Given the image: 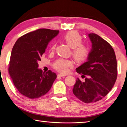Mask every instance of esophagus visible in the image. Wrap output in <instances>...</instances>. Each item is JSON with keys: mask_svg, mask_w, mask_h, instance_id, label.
I'll list each match as a JSON object with an SVG mask.
<instances>
[{"mask_svg": "<svg viewBox=\"0 0 127 127\" xmlns=\"http://www.w3.org/2000/svg\"><path fill=\"white\" fill-rule=\"evenodd\" d=\"M66 76V74H59L58 75V76H59V77H65Z\"/></svg>", "mask_w": 127, "mask_h": 127, "instance_id": "esophagus-1", "label": "esophagus"}]
</instances>
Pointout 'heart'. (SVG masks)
Returning <instances> with one entry per match:
<instances>
[{
    "label": "heart",
    "instance_id": "1",
    "mask_svg": "<svg viewBox=\"0 0 127 127\" xmlns=\"http://www.w3.org/2000/svg\"><path fill=\"white\" fill-rule=\"evenodd\" d=\"M63 40L70 48H72V55L74 59L78 63L84 62L89 55V49L87 46L82 44L81 36L74 31H70L65 34ZM55 45L51 46V50L55 49ZM73 62L70 60L59 59L55 62L53 66L56 70L62 73H66L68 68L73 66Z\"/></svg>",
    "mask_w": 127,
    "mask_h": 127
}]
</instances>
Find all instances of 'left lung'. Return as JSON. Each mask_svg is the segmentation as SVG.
<instances>
[{
  "label": "left lung",
  "mask_w": 127,
  "mask_h": 127,
  "mask_svg": "<svg viewBox=\"0 0 127 127\" xmlns=\"http://www.w3.org/2000/svg\"><path fill=\"white\" fill-rule=\"evenodd\" d=\"M92 48L87 62L76 68L85 77L84 82L78 78L73 89L75 96L85 103L98 101L112 89L117 77V62L115 52L109 43L97 34H88Z\"/></svg>",
  "instance_id": "left-lung-1"
}]
</instances>
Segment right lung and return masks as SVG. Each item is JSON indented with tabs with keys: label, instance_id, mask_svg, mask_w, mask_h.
I'll return each instance as SVG.
<instances>
[{
	"label": "right lung",
	"instance_id": "right-lung-1",
	"mask_svg": "<svg viewBox=\"0 0 127 127\" xmlns=\"http://www.w3.org/2000/svg\"><path fill=\"white\" fill-rule=\"evenodd\" d=\"M59 32L58 30H36L21 36L13 47L8 71L15 87L26 97L44 96L57 78L56 73L50 70L43 72L38 68V62L49 42Z\"/></svg>",
	"mask_w": 127,
	"mask_h": 127
}]
</instances>
